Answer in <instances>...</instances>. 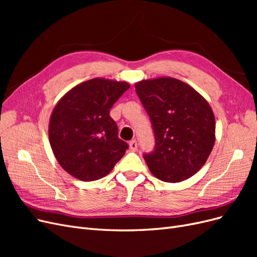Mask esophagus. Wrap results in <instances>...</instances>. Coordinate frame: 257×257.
<instances>
[{
  "mask_svg": "<svg viewBox=\"0 0 257 257\" xmlns=\"http://www.w3.org/2000/svg\"><path fill=\"white\" fill-rule=\"evenodd\" d=\"M130 148L132 151H136L137 150V142L135 141V139H133V141L130 142Z\"/></svg>",
  "mask_w": 257,
  "mask_h": 257,
  "instance_id": "34e87169",
  "label": "esophagus"
}]
</instances>
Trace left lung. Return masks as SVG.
I'll return each mask as SVG.
<instances>
[{
	"mask_svg": "<svg viewBox=\"0 0 257 257\" xmlns=\"http://www.w3.org/2000/svg\"><path fill=\"white\" fill-rule=\"evenodd\" d=\"M135 89L155 139L153 150L144 153L150 172L172 183L196 174L215 141V120L207 100L189 84L168 77L143 80Z\"/></svg>",
	"mask_w": 257,
	"mask_h": 257,
	"instance_id": "1",
	"label": "left lung"
}]
</instances>
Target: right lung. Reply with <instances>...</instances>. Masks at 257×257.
<instances>
[{"label": "right lung", "mask_w": 257, "mask_h": 257, "mask_svg": "<svg viewBox=\"0 0 257 257\" xmlns=\"http://www.w3.org/2000/svg\"><path fill=\"white\" fill-rule=\"evenodd\" d=\"M130 88L127 82L94 78L76 85L54 107L49 142L64 170L81 181L109 174L128 149L118 136L110 108Z\"/></svg>", "instance_id": "add662e5"}]
</instances>
